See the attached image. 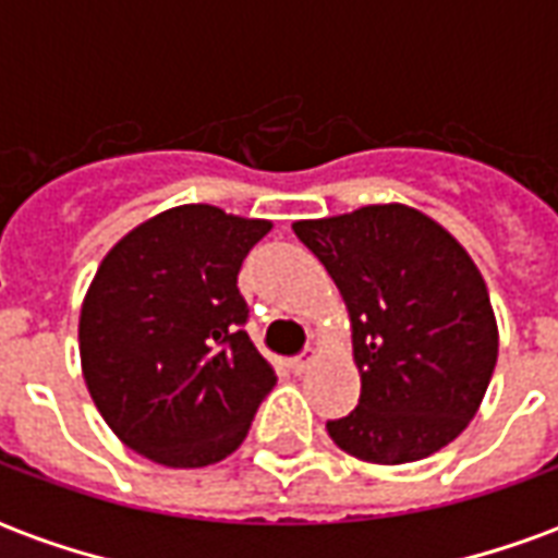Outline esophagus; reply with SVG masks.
<instances>
[{
  "instance_id": "1",
  "label": "esophagus",
  "mask_w": 558,
  "mask_h": 558,
  "mask_svg": "<svg viewBox=\"0 0 558 558\" xmlns=\"http://www.w3.org/2000/svg\"><path fill=\"white\" fill-rule=\"evenodd\" d=\"M292 371H295V374H304V371H307V367H311V364H314V359H311V355H299V359H292Z\"/></svg>"
}]
</instances>
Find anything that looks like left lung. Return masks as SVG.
Listing matches in <instances>:
<instances>
[{"label": "left lung", "mask_w": 558, "mask_h": 558, "mask_svg": "<svg viewBox=\"0 0 558 558\" xmlns=\"http://www.w3.org/2000/svg\"><path fill=\"white\" fill-rule=\"evenodd\" d=\"M338 283L362 398L326 430L364 463L400 466L454 442L490 386L499 328L466 247L403 203L295 220Z\"/></svg>", "instance_id": "8db88e82"}]
</instances>
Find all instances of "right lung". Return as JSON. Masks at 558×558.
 <instances>
[{
  "mask_svg": "<svg viewBox=\"0 0 558 558\" xmlns=\"http://www.w3.org/2000/svg\"><path fill=\"white\" fill-rule=\"evenodd\" d=\"M271 220L191 203L160 211L104 256L80 311V362L110 430L160 466L230 457L278 383L244 331L235 287Z\"/></svg>",
  "mask_w": 558,
  "mask_h": 558,
  "instance_id": "1",
  "label": "right lung"
}]
</instances>
